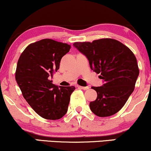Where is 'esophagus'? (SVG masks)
Wrapping results in <instances>:
<instances>
[{"mask_svg":"<svg viewBox=\"0 0 151 151\" xmlns=\"http://www.w3.org/2000/svg\"><path fill=\"white\" fill-rule=\"evenodd\" d=\"M77 87L79 88H81V89H83V90H87L89 88V86H77Z\"/></svg>","mask_w":151,"mask_h":151,"instance_id":"esophagus-1","label":"esophagus"}]
</instances>
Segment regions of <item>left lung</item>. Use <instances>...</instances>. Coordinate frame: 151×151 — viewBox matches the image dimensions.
<instances>
[{"label":"left lung","mask_w":151,"mask_h":151,"mask_svg":"<svg viewBox=\"0 0 151 151\" xmlns=\"http://www.w3.org/2000/svg\"><path fill=\"white\" fill-rule=\"evenodd\" d=\"M73 46L84 55L91 70L101 74L104 83L92 86L97 92L90 109L99 117H108L121 110L134 91L139 70L134 54L117 40L102 39L93 42H76Z\"/></svg>","instance_id":"8db88e82"}]
</instances>
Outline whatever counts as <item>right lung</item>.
Returning <instances> with one entry per match:
<instances>
[{
	"mask_svg": "<svg viewBox=\"0 0 151 151\" xmlns=\"http://www.w3.org/2000/svg\"><path fill=\"white\" fill-rule=\"evenodd\" d=\"M70 49L67 43L42 39L29 45L18 60L16 81L27 102L44 119H59L68 112L75 87L58 86L50 78Z\"/></svg>",
	"mask_w": 151,
	"mask_h": 151,
	"instance_id": "obj_1",
	"label": "right lung"
}]
</instances>
